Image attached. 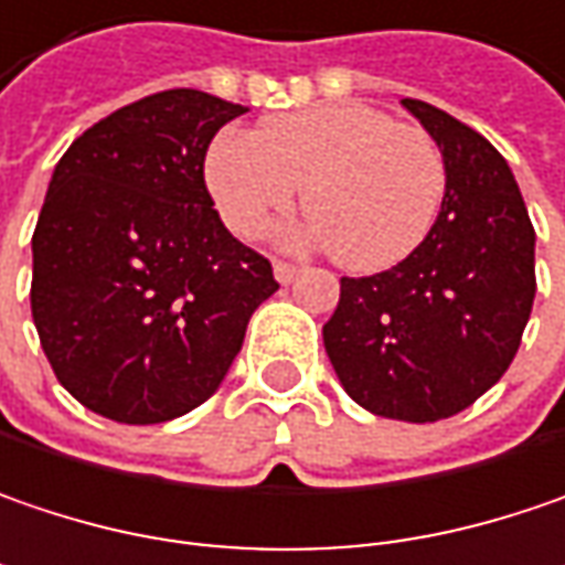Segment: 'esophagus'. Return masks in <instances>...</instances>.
Wrapping results in <instances>:
<instances>
[{"label": "esophagus", "instance_id": "esophagus-1", "mask_svg": "<svg viewBox=\"0 0 565 565\" xmlns=\"http://www.w3.org/2000/svg\"><path fill=\"white\" fill-rule=\"evenodd\" d=\"M300 275V265H294V262H284V258H278L275 262V278L281 284H290L294 278Z\"/></svg>", "mask_w": 565, "mask_h": 565}]
</instances>
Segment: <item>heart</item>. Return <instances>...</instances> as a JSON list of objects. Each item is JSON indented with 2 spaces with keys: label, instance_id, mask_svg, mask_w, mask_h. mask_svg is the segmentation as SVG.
Instances as JSON below:
<instances>
[{
  "label": "heart",
  "instance_id": "1",
  "mask_svg": "<svg viewBox=\"0 0 565 565\" xmlns=\"http://www.w3.org/2000/svg\"><path fill=\"white\" fill-rule=\"evenodd\" d=\"M207 184L243 239H258L303 188L316 239L342 265L374 271L428 236L445 204L448 166L425 127L339 102L265 120L252 137H220L207 152Z\"/></svg>",
  "mask_w": 565,
  "mask_h": 565
}]
</instances>
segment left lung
Here are the masks:
<instances>
[{
	"mask_svg": "<svg viewBox=\"0 0 565 565\" xmlns=\"http://www.w3.org/2000/svg\"><path fill=\"white\" fill-rule=\"evenodd\" d=\"M403 105L445 156L441 214L390 271L342 278L322 342L358 406L422 425L463 413L509 371L537 278L534 226L502 152L428 102Z\"/></svg>",
	"mask_w": 565,
	"mask_h": 565,
	"instance_id": "1",
	"label": "left lung"
}]
</instances>
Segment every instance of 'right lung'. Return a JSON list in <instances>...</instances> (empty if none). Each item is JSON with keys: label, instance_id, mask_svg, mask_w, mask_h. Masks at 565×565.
Segmentation results:
<instances>
[{"label": "right lung", "instance_id": "add662e5", "mask_svg": "<svg viewBox=\"0 0 565 565\" xmlns=\"http://www.w3.org/2000/svg\"><path fill=\"white\" fill-rule=\"evenodd\" d=\"M243 105L147 95L63 152L31 249L41 349L85 409L159 425L214 396L278 281L214 211L204 156Z\"/></svg>", "mask_w": 565, "mask_h": 565}]
</instances>
